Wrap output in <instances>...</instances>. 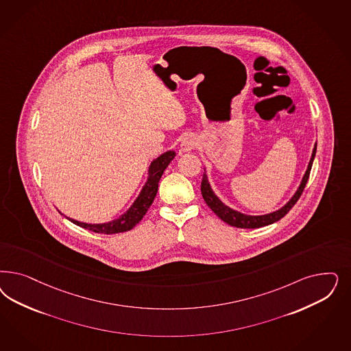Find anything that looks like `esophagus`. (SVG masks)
<instances>
[{"mask_svg": "<svg viewBox=\"0 0 351 351\" xmlns=\"http://www.w3.org/2000/svg\"><path fill=\"white\" fill-rule=\"evenodd\" d=\"M196 146V139L193 136H184L181 142V151L189 152Z\"/></svg>", "mask_w": 351, "mask_h": 351, "instance_id": "obj_1", "label": "esophagus"}]
</instances>
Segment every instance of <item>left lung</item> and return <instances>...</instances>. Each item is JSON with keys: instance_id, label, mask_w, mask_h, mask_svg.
Instances as JSON below:
<instances>
[{"instance_id": "1", "label": "left lung", "mask_w": 351, "mask_h": 351, "mask_svg": "<svg viewBox=\"0 0 351 351\" xmlns=\"http://www.w3.org/2000/svg\"><path fill=\"white\" fill-rule=\"evenodd\" d=\"M315 154H317V145L314 147L313 155H311L310 162H308V167H307L305 176L302 178V182H301L297 193H294L293 197L285 204L280 210H276L274 213L266 215H245L243 213H239L237 210H232L215 196V193L212 191V189L209 186V182H208L205 173H204L203 181H202V195H203L204 200H205L206 205L215 212V215H218L223 222L228 223L230 226L239 227V228H258V227L267 226V225L275 223L279 219H282L284 215H287L293 208L294 204L297 203L298 199L301 197L306 183H307L308 177H310V170L313 167V161L315 158Z\"/></svg>"}]
</instances>
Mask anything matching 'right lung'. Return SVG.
<instances>
[{
  "label": "right lung",
  "mask_w": 351,
  "mask_h": 351,
  "mask_svg": "<svg viewBox=\"0 0 351 351\" xmlns=\"http://www.w3.org/2000/svg\"><path fill=\"white\" fill-rule=\"evenodd\" d=\"M176 156L174 151H168L165 154H162L161 156H158L149 167L148 171V180L143 187V190L139 193L138 199H136L133 206L125 213L123 217H120L119 219H114L112 222L108 223H102V225H90V223H82L75 219H69L71 222H73L75 225L82 227L85 230H90L93 232H98V234H119V232H125L132 230L136 226V223L141 222V219L143 218V215L147 213L148 208L151 206V204L154 202L156 193H158V181L164 173V170L167 169V167L169 165L170 161Z\"/></svg>",
  "instance_id": "obj_1"
}]
</instances>
